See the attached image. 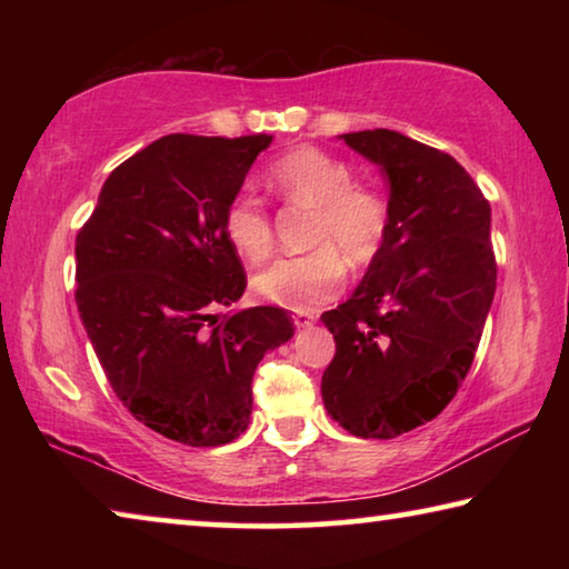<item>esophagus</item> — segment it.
<instances>
[{
    "instance_id": "1",
    "label": "esophagus",
    "mask_w": 569,
    "mask_h": 569,
    "mask_svg": "<svg viewBox=\"0 0 569 569\" xmlns=\"http://www.w3.org/2000/svg\"><path fill=\"white\" fill-rule=\"evenodd\" d=\"M313 316H308V313H296L293 316V326H296V329H311V326H313Z\"/></svg>"
}]
</instances>
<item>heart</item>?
<instances>
[{
	"label": "heart",
	"instance_id": "obj_1",
	"mask_svg": "<svg viewBox=\"0 0 569 569\" xmlns=\"http://www.w3.org/2000/svg\"><path fill=\"white\" fill-rule=\"evenodd\" d=\"M268 182L291 203L316 208L311 253L278 258L253 278V291L268 303L311 313L341 291L346 264L371 266L387 246L391 213L381 192L356 186L349 162L319 148L301 146L268 168ZM230 248L248 261H263L273 248L271 216L263 200L238 190L223 213Z\"/></svg>",
	"mask_w": 569,
	"mask_h": 569
}]
</instances>
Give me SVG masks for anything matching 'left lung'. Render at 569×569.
Returning <instances> with one entry per match:
<instances>
[{"instance_id":"1","label":"left lung","mask_w":569,"mask_h":569,"mask_svg":"<svg viewBox=\"0 0 569 569\" xmlns=\"http://www.w3.org/2000/svg\"><path fill=\"white\" fill-rule=\"evenodd\" d=\"M389 178L391 228L351 298L321 321V393L353 437L393 439L457 397L497 288L492 210L459 162L393 130L341 134Z\"/></svg>"}]
</instances>
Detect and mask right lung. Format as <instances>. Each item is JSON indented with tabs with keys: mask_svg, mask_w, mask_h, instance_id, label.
<instances>
[{
	"mask_svg": "<svg viewBox=\"0 0 569 569\" xmlns=\"http://www.w3.org/2000/svg\"><path fill=\"white\" fill-rule=\"evenodd\" d=\"M273 134H166L110 172L74 243L77 311L122 407L158 435L220 447L248 429L253 373L293 336L283 308L223 316L246 291L228 200Z\"/></svg>",
	"mask_w": 569,
	"mask_h": 569,
	"instance_id": "add662e5",
	"label": "right lung"
}]
</instances>
